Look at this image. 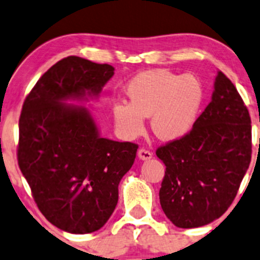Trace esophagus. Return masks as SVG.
<instances>
[{
  "label": "esophagus",
  "instance_id": "1",
  "mask_svg": "<svg viewBox=\"0 0 260 260\" xmlns=\"http://www.w3.org/2000/svg\"><path fill=\"white\" fill-rule=\"evenodd\" d=\"M138 157H140V159L146 161V159L152 158V152L147 148H140L138 149Z\"/></svg>",
  "mask_w": 260,
  "mask_h": 260
}]
</instances>
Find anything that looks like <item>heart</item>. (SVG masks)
Masks as SVG:
<instances>
[{
  "label": "heart",
  "mask_w": 260,
  "mask_h": 260,
  "mask_svg": "<svg viewBox=\"0 0 260 260\" xmlns=\"http://www.w3.org/2000/svg\"><path fill=\"white\" fill-rule=\"evenodd\" d=\"M129 103L117 102L112 117L118 133L135 140L145 132V118L162 141L182 138L192 129L201 104L204 88L192 74L179 75L167 69L147 70L125 86Z\"/></svg>",
  "instance_id": "b5f03b06"
}]
</instances>
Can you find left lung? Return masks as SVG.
<instances>
[{"label": "left lung", "mask_w": 260, "mask_h": 260, "mask_svg": "<svg viewBox=\"0 0 260 260\" xmlns=\"http://www.w3.org/2000/svg\"><path fill=\"white\" fill-rule=\"evenodd\" d=\"M214 85L211 102L192 129L156 151L166 166L161 208L183 229L204 226L229 209L251 159L248 108L222 72Z\"/></svg>", "instance_id": "1"}]
</instances>
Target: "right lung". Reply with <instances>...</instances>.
Here are the masks:
<instances>
[{"label": "right lung", "mask_w": 260, "mask_h": 260, "mask_svg": "<svg viewBox=\"0 0 260 260\" xmlns=\"http://www.w3.org/2000/svg\"><path fill=\"white\" fill-rule=\"evenodd\" d=\"M114 68L79 56L57 61L23 102L17 161L41 214L59 229H101L118 203V185L138 145L99 136L86 108L65 103L96 96Z\"/></svg>", "instance_id": "obj_1"}]
</instances>
